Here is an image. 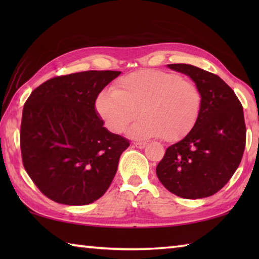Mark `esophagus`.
Masks as SVG:
<instances>
[{
    "instance_id": "34e87169",
    "label": "esophagus",
    "mask_w": 259,
    "mask_h": 259,
    "mask_svg": "<svg viewBox=\"0 0 259 259\" xmlns=\"http://www.w3.org/2000/svg\"><path fill=\"white\" fill-rule=\"evenodd\" d=\"M134 146H136L137 148H140V150H143V148H145L147 146V144L143 143V142H137V143H134Z\"/></svg>"
}]
</instances>
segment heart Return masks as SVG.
I'll return each mask as SVG.
<instances>
[{
  "mask_svg": "<svg viewBox=\"0 0 259 259\" xmlns=\"http://www.w3.org/2000/svg\"><path fill=\"white\" fill-rule=\"evenodd\" d=\"M203 97L194 81L176 73L142 69L121 77L113 90H104L96 99V109L105 125L122 134L138 115L128 131L130 137H161L177 142L198 123Z\"/></svg>",
  "mask_w": 259,
  "mask_h": 259,
  "instance_id": "obj_1",
  "label": "heart"
}]
</instances>
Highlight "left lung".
Masks as SVG:
<instances>
[{"instance_id": "obj_1", "label": "left lung", "mask_w": 259, "mask_h": 259, "mask_svg": "<svg viewBox=\"0 0 259 259\" xmlns=\"http://www.w3.org/2000/svg\"><path fill=\"white\" fill-rule=\"evenodd\" d=\"M199 85L203 106L198 123L181 142L166 148L156 166L159 181L184 199L213 195L226 185L242 159L245 124L242 105L216 74L188 64H169Z\"/></svg>"}]
</instances>
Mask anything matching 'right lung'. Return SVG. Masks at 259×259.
<instances>
[{"label":"right lung","mask_w":259,"mask_h":259,"mask_svg":"<svg viewBox=\"0 0 259 259\" xmlns=\"http://www.w3.org/2000/svg\"><path fill=\"white\" fill-rule=\"evenodd\" d=\"M117 71H87L42 83L26 100L20 128L23 163L55 202L84 205L105 194L129 140L112 134L95 108Z\"/></svg>","instance_id":"right-lung-1"}]
</instances>
